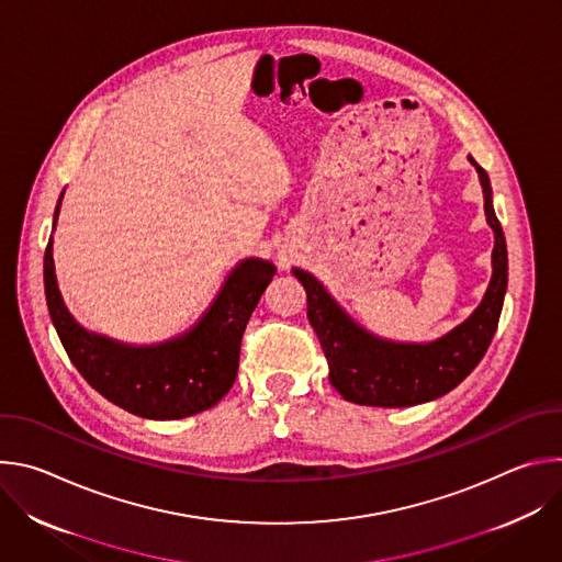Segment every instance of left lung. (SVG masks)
I'll use <instances>...</instances> for the list:
<instances>
[{
    "label": "left lung",
    "mask_w": 562,
    "mask_h": 562,
    "mask_svg": "<svg viewBox=\"0 0 562 562\" xmlns=\"http://www.w3.org/2000/svg\"><path fill=\"white\" fill-rule=\"evenodd\" d=\"M485 193L487 222L494 228V276L480 306L462 325L429 345H397L358 327L311 273L293 269L306 291L308 323L325 351L329 382L356 405L412 407L429 403L458 386L487 353L498 329L507 291V243L492 204L485 169L473 157Z\"/></svg>",
    "instance_id": "obj_1"
}]
</instances>
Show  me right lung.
I'll use <instances>...</instances> for the list:
<instances>
[{
    "label": "right lung",
    "instance_id": "right-lung-1",
    "mask_svg": "<svg viewBox=\"0 0 562 562\" xmlns=\"http://www.w3.org/2000/svg\"><path fill=\"white\" fill-rule=\"evenodd\" d=\"M273 276L271 262H239L195 329L155 347H128L75 323L57 289L53 237L44 254L46 304L70 362L113 405L150 420L187 418L215 407L226 395L237 375L247 323Z\"/></svg>",
    "mask_w": 562,
    "mask_h": 562
}]
</instances>
